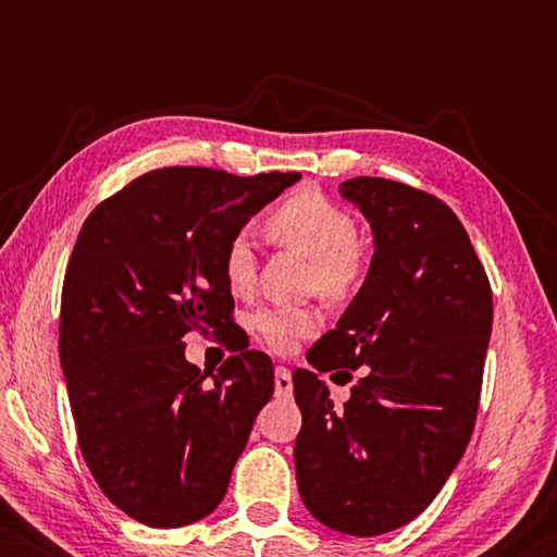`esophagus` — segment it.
Segmentation results:
<instances>
[{
    "instance_id": "1",
    "label": "esophagus",
    "mask_w": 557,
    "mask_h": 557,
    "mask_svg": "<svg viewBox=\"0 0 557 557\" xmlns=\"http://www.w3.org/2000/svg\"><path fill=\"white\" fill-rule=\"evenodd\" d=\"M273 387H276V398H288L294 393L292 372L286 368H276V372H273Z\"/></svg>"
}]
</instances>
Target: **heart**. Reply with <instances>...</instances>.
I'll return each mask as SVG.
<instances>
[{
	"instance_id": "obj_1",
	"label": "heart",
	"mask_w": 557,
	"mask_h": 557,
	"mask_svg": "<svg viewBox=\"0 0 557 557\" xmlns=\"http://www.w3.org/2000/svg\"><path fill=\"white\" fill-rule=\"evenodd\" d=\"M263 233L276 246L309 256L307 288L326 301L352 296L364 276V248L357 223L345 208L314 189H299L269 212ZM223 273L233 294H248L256 281V256L246 235H235L223 253ZM256 337L273 352L286 355L322 324L314 307H263L253 319Z\"/></svg>"
}]
</instances>
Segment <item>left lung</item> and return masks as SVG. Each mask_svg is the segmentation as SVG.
<instances>
[{
  "label": "left lung",
  "mask_w": 557,
  "mask_h": 557,
  "mask_svg": "<svg viewBox=\"0 0 557 557\" xmlns=\"http://www.w3.org/2000/svg\"><path fill=\"white\" fill-rule=\"evenodd\" d=\"M370 220L368 278L309 349L319 372L352 380L334 410L317 372H294V444L304 505L357 537L398 530L431 505L467 451L492 334V286L444 200L383 177L339 185Z\"/></svg>",
  "instance_id": "obj_1"
}]
</instances>
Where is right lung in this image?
I'll use <instances>...</instances> for the list:
<instances>
[{"mask_svg":"<svg viewBox=\"0 0 557 557\" xmlns=\"http://www.w3.org/2000/svg\"><path fill=\"white\" fill-rule=\"evenodd\" d=\"M299 172L238 177L162 166L106 197L83 223L60 299V364L96 484L149 528H182L223 502L253 421L273 395L269 355L243 345L205 385L185 334L233 322L223 253Z\"/></svg>","mask_w":557,"mask_h":557,"instance_id":"1","label":"right lung"}]
</instances>
